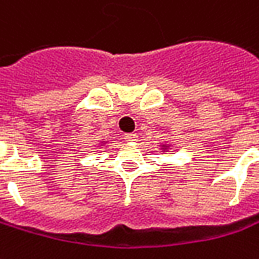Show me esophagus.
Masks as SVG:
<instances>
[{
    "label": "esophagus",
    "mask_w": 259,
    "mask_h": 259,
    "mask_svg": "<svg viewBox=\"0 0 259 259\" xmlns=\"http://www.w3.org/2000/svg\"><path fill=\"white\" fill-rule=\"evenodd\" d=\"M137 139H139V136H137L136 133H127V135H124V140L126 142H137Z\"/></svg>",
    "instance_id": "obj_1"
}]
</instances>
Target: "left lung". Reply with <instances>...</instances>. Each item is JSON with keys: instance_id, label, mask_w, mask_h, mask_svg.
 Wrapping results in <instances>:
<instances>
[{"instance_id": "obj_1", "label": "left lung", "mask_w": 259, "mask_h": 259, "mask_svg": "<svg viewBox=\"0 0 259 259\" xmlns=\"http://www.w3.org/2000/svg\"><path fill=\"white\" fill-rule=\"evenodd\" d=\"M160 150L161 152H168V150H171V144L168 143H160Z\"/></svg>"}]
</instances>
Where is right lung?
I'll return each mask as SVG.
<instances>
[{
    "mask_svg": "<svg viewBox=\"0 0 259 259\" xmlns=\"http://www.w3.org/2000/svg\"><path fill=\"white\" fill-rule=\"evenodd\" d=\"M107 140H100V143L98 144V147H103V146H106Z\"/></svg>",
    "mask_w": 259,
    "mask_h": 259,
    "instance_id": "obj_1",
    "label": "right lung"
}]
</instances>
